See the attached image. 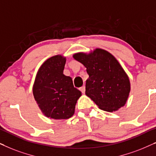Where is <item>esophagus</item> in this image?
Masks as SVG:
<instances>
[{
    "label": "esophagus",
    "mask_w": 156,
    "mask_h": 156,
    "mask_svg": "<svg viewBox=\"0 0 156 156\" xmlns=\"http://www.w3.org/2000/svg\"><path fill=\"white\" fill-rule=\"evenodd\" d=\"M80 90L81 91L82 93H85V92H86V87L84 86H82L81 88H80Z\"/></svg>",
    "instance_id": "34e87169"
}]
</instances>
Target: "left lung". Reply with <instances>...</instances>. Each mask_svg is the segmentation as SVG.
Segmentation results:
<instances>
[{
    "label": "left lung",
    "mask_w": 156,
    "mask_h": 156,
    "mask_svg": "<svg viewBox=\"0 0 156 156\" xmlns=\"http://www.w3.org/2000/svg\"><path fill=\"white\" fill-rule=\"evenodd\" d=\"M73 57L86 68L89 78L86 95L100 109L113 112L125 105L130 91V80L112 54L95 48L90 53H75Z\"/></svg>",
    "instance_id": "obj_1"
}]
</instances>
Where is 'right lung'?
<instances>
[{
    "instance_id": "right-lung-1",
    "label": "right lung",
    "mask_w": 156,
    "mask_h": 156,
    "mask_svg": "<svg viewBox=\"0 0 156 156\" xmlns=\"http://www.w3.org/2000/svg\"><path fill=\"white\" fill-rule=\"evenodd\" d=\"M66 58L61 55L49 58L38 70L33 93L43 115L55 120L73 115L81 92L74 88L72 78L63 74Z\"/></svg>"
}]
</instances>
